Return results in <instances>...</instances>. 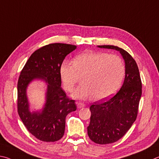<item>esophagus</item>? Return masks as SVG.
Masks as SVG:
<instances>
[{
	"label": "esophagus",
	"mask_w": 159,
	"mask_h": 159,
	"mask_svg": "<svg viewBox=\"0 0 159 159\" xmlns=\"http://www.w3.org/2000/svg\"><path fill=\"white\" fill-rule=\"evenodd\" d=\"M77 108L80 109V108L84 107L86 106V105L82 102H77Z\"/></svg>",
	"instance_id": "esophagus-1"
}]
</instances>
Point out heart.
Segmentation results:
<instances>
[{
  "label": "heart",
  "mask_w": 159,
  "mask_h": 159,
  "mask_svg": "<svg viewBox=\"0 0 159 159\" xmlns=\"http://www.w3.org/2000/svg\"><path fill=\"white\" fill-rule=\"evenodd\" d=\"M60 75L66 89L74 90L80 76L82 83L72 96L97 101L110 97L120 87L125 75V66L119 56L106 52H87L77 56L73 63L64 61Z\"/></svg>",
  "instance_id": "b5f03b06"
}]
</instances>
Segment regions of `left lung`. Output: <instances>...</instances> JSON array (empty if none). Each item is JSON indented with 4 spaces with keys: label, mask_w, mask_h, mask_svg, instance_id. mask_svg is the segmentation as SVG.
<instances>
[{
    "label": "left lung",
    "mask_w": 159,
    "mask_h": 159,
    "mask_svg": "<svg viewBox=\"0 0 159 159\" xmlns=\"http://www.w3.org/2000/svg\"><path fill=\"white\" fill-rule=\"evenodd\" d=\"M100 48L115 49L125 61L124 84L112 98L95 102L89 109L91 115L88 135L96 144L115 143L130 129L138 116L142 95V82L137 63L124 49L114 45H99Z\"/></svg>",
    "instance_id": "8db88e82"
}]
</instances>
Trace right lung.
Returning <instances> with one entry per match:
<instances>
[{
    "label": "right lung",
    "mask_w": 159,
    "mask_h": 159,
    "mask_svg": "<svg viewBox=\"0 0 159 159\" xmlns=\"http://www.w3.org/2000/svg\"><path fill=\"white\" fill-rule=\"evenodd\" d=\"M76 45L52 43L42 47L30 55L21 71L17 83V110L27 130L43 142L59 140L65 132L66 117L77 110L74 100L66 96L61 88L60 68L64 58ZM48 84L46 102L40 112L30 113L26 89L33 80Z\"/></svg>",
    "instance_id": "1"
}]
</instances>
